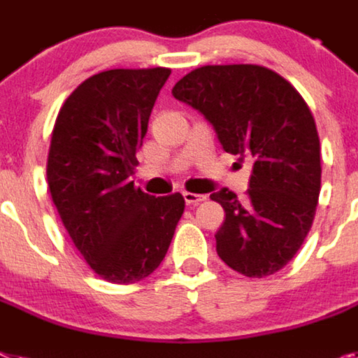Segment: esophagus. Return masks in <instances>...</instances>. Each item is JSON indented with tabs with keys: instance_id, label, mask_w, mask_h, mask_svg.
I'll use <instances>...</instances> for the list:
<instances>
[{
	"instance_id": "34e87169",
	"label": "esophagus",
	"mask_w": 358,
	"mask_h": 358,
	"mask_svg": "<svg viewBox=\"0 0 358 358\" xmlns=\"http://www.w3.org/2000/svg\"><path fill=\"white\" fill-rule=\"evenodd\" d=\"M206 194H196V193H187V191H184V200L187 206H196V203L203 202L206 200Z\"/></svg>"
}]
</instances>
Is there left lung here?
Segmentation results:
<instances>
[{
	"instance_id": "left-lung-1",
	"label": "left lung",
	"mask_w": 358,
	"mask_h": 358,
	"mask_svg": "<svg viewBox=\"0 0 358 358\" xmlns=\"http://www.w3.org/2000/svg\"><path fill=\"white\" fill-rule=\"evenodd\" d=\"M176 100L211 123L225 152L253 160L245 200L211 194L225 220L216 253L245 276L273 275L308 236L320 193V142L304 98L260 65H206L173 87Z\"/></svg>"
}]
</instances>
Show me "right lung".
I'll return each instance as SVG.
<instances>
[{
  "mask_svg": "<svg viewBox=\"0 0 358 358\" xmlns=\"http://www.w3.org/2000/svg\"><path fill=\"white\" fill-rule=\"evenodd\" d=\"M169 74L164 67L94 74L65 100L54 123L47 160L50 196L92 271L114 284L151 275L184 215L180 193L155 198L131 180Z\"/></svg>",
  "mask_w": 358,
  "mask_h": 358,
  "instance_id": "obj_1",
  "label": "right lung"
}]
</instances>
